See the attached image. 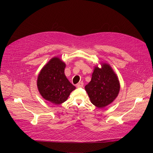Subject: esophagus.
Wrapping results in <instances>:
<instances>
[{"mask_svg":"<svg viewBox=\"0 0 153 153\" xmlns=\"http://www.w3.org/2000/svg\"><path fill=\"white\" fill-rule=\"evenodd\" d=\"M83 86H84V83H83L82 82H80L78 83V84H76V87H77L78 88H79V87H82Z\"/></svg>","mask_w":153,"mask_h":153,"instance_id":"esophagus-1","label":"esophagus"}]
</instances>
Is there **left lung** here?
Instances as JSON below:
<instances>
[{
  "label": "left lung",
  "mask_w": 153,
  "mask_h": 153,
  "mask_svg": "<svg viewBox=\"0 0 153 153\" xmlns=\"http://www.w3.org/2000/svg\"><path fill=\"white\" fill-rule=\"evenodd\" d=\"M101 68L94 66L91 82L85 89L91 102L102 108L116 99L120 91V83L116 74L109 64L100 62Z\"/></svg>",
  "instance_id": "left-lung-1"
}]
</instances>
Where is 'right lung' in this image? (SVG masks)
Instances as JSON below:
<instances>
[{"label": "right lung", "instance_id": "1", "mask_svg": "<svg viewBox=\"0 0 153 153\" xmlns=\"http://www.w3.org/2000/svg\"><path fill=\"white\" fill-rule=\"evenodd\" d=\"M66 64L58 57L51 59L41 69L37 80V87L41 96L54 105L66 101L76 87L68 80L64 69Z\"/></svg>", "mask_w": 153, "mask_h": 153}]
</instances>
